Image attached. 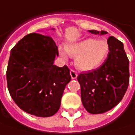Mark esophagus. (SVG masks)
Here are the masks:
<instances>
[{
  "instance_id": "34e87169",
  "label": "esophagus",
  "mask_w": 135,
  "mask_h": 135,
  "mask_svg": "<svg viewBox=\"0 0 135 135\" xmlns=\"http://www.w3.org/2000/svg\"><path fill=\"white\" fill-rule=\"evenodd\" d=\"M70 75H71V77H72V79H75L77 78V76H78V74L75 71V70H71L70 71Z\"/></svg>"
}]
</instances>
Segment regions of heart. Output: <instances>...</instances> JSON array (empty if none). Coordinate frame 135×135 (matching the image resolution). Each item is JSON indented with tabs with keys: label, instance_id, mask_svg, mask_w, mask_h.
I'll return each instance as SVG.
<instances>
[{
	"label": "heart",
	"instance_id": "b5f03b06",
	"mask_svg": "<svg viewBox=\"0 0 135 135\" xmlns=\"http://www.w3.org/2000/svg\"><path fill=\"white\" fill-rule=\"evenodd\" d=\"M60 55L67 58V54L75 58L76 67L82 71H90L99 67L109 53V45L107 41L88 38L75 44H69L66 50L59 47Z\"/></svg>",
	"mask_w": 135,
	"mask_h": 135
}]
</instances>
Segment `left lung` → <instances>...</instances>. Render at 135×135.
I'll return each instance as SVG.
<instances>
[{
    "label": "left lung",
    "instance_id": "8db88e82",
    "mask_svg": "<svg viewBox=\"0 0 135 135\" xmlns=\"http://www.w3.org/2000/svg\"><path fill=\"white\" fill-rule=\"evenodd\" d=\"M88 32L95 35L107 33ZM107 43L109 53L102 65L77 77L82 104L91 114L103 113L115 107L123 98L129 84V60L122 42L110 36Z\"/></svg>",
    "mask_w": 135,
    "mask_h": 135
}]
</instances>
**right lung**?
<instances>
[{"instance_id":"1","label":"right lung","mask_w":135,"mask_h":135,"mask_svg":"<svg viewBox=\"0 0 135 135\" xmlns=\"http://www.w3.org/2000/svg\"><path fill=\"white\" fill-rule=\"evenodd\" d=\"M58 55L52 38L38 33L26 35L10 51L7 88L16 105L27 113L49 117L60 109L71 76L67 66L54 65Z\"/></svg>"}]
</instances>
